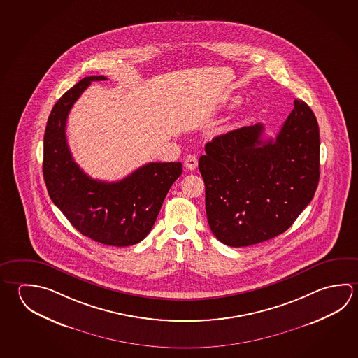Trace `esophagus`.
Instances as JSON below:
<instances>
[{
	"label": "esophagus",
	"mask_w": 358,
	"mask_h": 358,
	"mask_svg": "<svg viewBox=\"0 0 358 358\" xmlns=\"http://www.w3.org/2000/svg\"><path fill=\"white\" fill-rule=\"evenodd\" d=\"M197 164H199V161L194 155H188L187 157L185 158V166L187 170H194L197 167Z\"/></svg>",
	"instance_id": "1"
}]
</instances>
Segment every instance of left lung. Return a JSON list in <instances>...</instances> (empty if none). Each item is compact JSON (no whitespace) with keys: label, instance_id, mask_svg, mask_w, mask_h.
<instances>
[{"label":"left lung","instance_id":"obj_1","mask_svg":"<svg viewBox=\"0 0 358 358\" xmlns=\"http://www.w3.org/2000/svg\"><path fill=\"white\" fill-rule=\"evenodd\" d=\"M263 133L257 123L217 136L199 161L208 225L232 248L287 231L320 181V128L307 103L295 99L275 138Z\"/></svg>","mask_w":358,"mask_h":358}]
</instances>
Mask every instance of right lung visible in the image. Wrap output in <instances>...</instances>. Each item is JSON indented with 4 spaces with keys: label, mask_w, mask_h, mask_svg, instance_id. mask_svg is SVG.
Here are the masks:
<instances>
[{
    "label": "right lung",
    "mask_w": 358,
    "mask_h": 358,
    "mask_svg": "<svg viewBox=\"0 0 358 358\" xmlns=\"http://www.w3.org/2000/svg\"><path fill=\"white\" fill-rule=\"evenodd\" d=\"M87 76L52 108L44 136L43 172L51 201L84 236L101 244L129 246L150 234L164 197L181 176V162H151L117 182L98 181L74 162L65 136L70 109L92 82Z\"/></svg>",
    "instance_id": "add662e5"
}]
</instances>
